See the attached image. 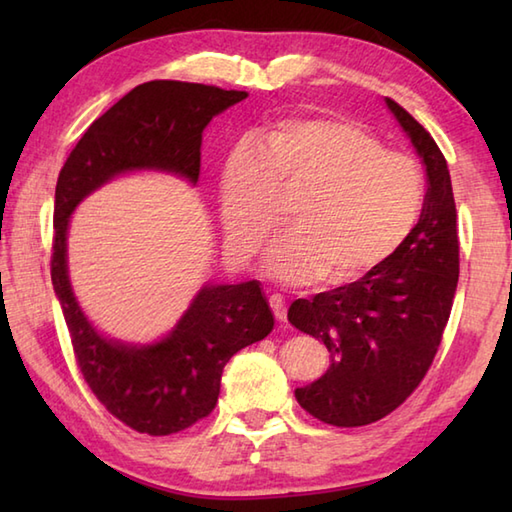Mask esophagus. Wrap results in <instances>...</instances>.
Instances as JSON below:
<instances>
[{
    "mask_svg": "<svg viewBox=\"0 0 512 512\" xmlns=\"http://www.w3.org/2000/svg\"><path fill=\"white\" fill-rule=\"evenodd\" d=\"M270 308H273L279 323H286V299L281 295H270Z\"/></svg>",
    "mask_w": 512,
    "mask_h": 512,
    "instance_id": "obj_1",
    "label": "esophagus"
}]
</instances>
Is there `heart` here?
<instances>
[{
	"mask_svg": "<svg viewBox=\"0 0 512 512\" xmlns=\"http://www.w3.org/2000/svg\"><path fill=\"white\" fill-rule=\"evenodd\" d=\"M292 200V228L264 257L284 284L350 286L396 253L416 226L424 182L418 162L383 149L363 127L336 118L290 116L259 129L220 173L226 244L253 257Z\"/></svg>",
	"mask_w": 512,
	"mask_h": 512,
	"instance_id": "b5f03b06",
	"label": "heart"
}]
</instances>
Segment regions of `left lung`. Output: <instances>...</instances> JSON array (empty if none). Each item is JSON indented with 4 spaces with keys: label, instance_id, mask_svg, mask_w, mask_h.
<instances>
[{
    "label": "left lung",
    "instance_id": "1",
    "mask_svg": "<svg viewBox=\"0 0 512 512\" xmlns=\"http://www.w3.org/2000/svg\"><path fill=\"white\" fill-rule=\"evenodd\" d=\"M427 171L418 224L383 266L350 286L292 301L288 321L330 352L299 405L334 427H363L400 407L436 356L460 275V242L447 160L407 110L385 99Z\"/></svg>",
    "mask_w": 512,
    "mask_h": 512
}]
</instances>
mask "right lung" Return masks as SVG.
I'll return each mask as SVG.
<instances>
[{
  "instance_id": "add662e5",
  "label": "right lung",
  "mask_w": 512,
  "mask_h": 512,
  "mask_svg": "<svg viewBox=\"0 0 512 512\" xmlns=\"http://www.w3.org/2000/svg\"><path fill=\"white\" fill-rule=\"evenodd\" d=\"M248 92L184 81L138 85L88 127L54 191L52 286L85 383L114 418L138 433L169 436L215 409L224 365L275 325L259 281L204 284L171 332L136 345L107 339L85 317L68 275V228L90 193L132 171L200 178L202 132Z\"/></svg>"
}]
</instances>
